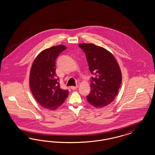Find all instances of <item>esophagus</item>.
<instances>
[{"label":"esophagus","mask_w":155,"mask_h":155,"mask_svg":"<svg viewBox=\"0 0 155 155\" xmlns=\"http://www.w3.org/2000/svg\"><path fill=\"white\" fill-rule=\"evenodd\" d=\"M78 86H76V87H74V86H71V87H70V88L71 89H73V90H74V89H76L77 88H78Z\"/></svg>","instance_id":"1"}]
</instances>
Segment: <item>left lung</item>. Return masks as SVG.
Instances as JSON below:
<instances>
[{"mask_svg":"<svg viewBox=\"0 0 155 155\" xmlns=\"http://www.w3.org/2000/svg\"><path fill=\"white\" fill-rule=\"evenodd\" d=\"M86 55L93 76L87 101L96 108L111 103L117 95L122 74L117 61L106 49L93 44L78 45Z\"/></svg>","mask_w":155,"mask_h":155,"instance_id":"8db88e82","label":"left lung"}]
</instances>
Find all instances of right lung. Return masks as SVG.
<instances>
[{
	"instance_id": "right-lung-1",
	"label": "right lung",
	"mask_w": 155,
	"mask_h": 155,
	"mask_svg": "<svg viewBox=\"0 0 155 155\" xmlns=\"http://www.w3.org/2000/svg\"><path fill=\"white\" fill-rule=\"evenodd\" d=\"M65 49L63 45L45 49L35 59L30 70L29 83L33 96L42 107L51 110L60 107L68 95V90L60 88L56 74V59Z\"/></svg>"
}]
</instances>
